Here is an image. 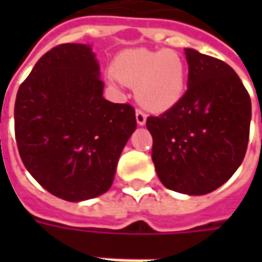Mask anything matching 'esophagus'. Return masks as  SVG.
Instances as JSON below:
<instances>
[{
    "mask_svg": "<svg viewBox=\"0 0 262 262\" xmlns=\"http://www.w3.org/2000/svg\"><path fill=\"white\" fill-rule=\"evenodd\" d=\"M146 119H147V115L144 114L143 111H140V109H136V122L137 125L143 126L144 123H146Z\"/></svg>",
    "mask_w": 262,
    "mask_h": 262,
    "instance_id": "34e87169",
    "label": "esophagus"
}]
</instances>
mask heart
I'll return each mask as SVG.
<instances>
[{
  "label": "heart",
  "mask_w": 262,
  "mask_h": 262,
  "mask_svg": "<svg viewBox=\"0 0 262 262\" xmlns=\"http://www.w3.org/2000/svg\"><path fill=\"white\" fill-rule=\"evenodd\" d=\"M112 71L111 80L136 86L137 101L153 112L171 109L187 91V63L174 50H125L115 59Z\"/></svg>",
  "instance_id": "obj_1"
}]
</instances>
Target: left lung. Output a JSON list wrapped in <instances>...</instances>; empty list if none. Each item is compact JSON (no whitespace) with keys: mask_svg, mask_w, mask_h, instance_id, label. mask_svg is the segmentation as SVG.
<instances>
[{"mask_svg":"<svg viewBox=\"0 0 262 262\" xmlns=\"http://www.w3.org/2000/svg\"><path fill=\"white\" fill-rule=\"evenodd\" d=\"M188 90L160 116H148L151 159L168 189L205 195L217 189L243 163L251 99L225 61L185 49Z\"/></svg>","mask_w":262,"mask_h":262,"instance_id":"left-lung-1","label":"left lung"}]
</instances>
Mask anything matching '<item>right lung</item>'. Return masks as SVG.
Wrapping results in <instances>:
<instances>
[{
    "mask_svg": "<svg viewBox=\"0 0 262 262\" xmlns=\"http://www.w3.org/2000/svg\"><path fill=\"white\" fill-rule=\"evenodd\" d=\"M90 45H59L39 59L15 101V139L26 170L54 196L102 195L136 129L135 109L103 98Z\"/></svg>",
    "mask_w": 262,
    "mask_h": 262,
    "instance_id": "obj_1",
    "label": "right lung"
}]
</instances>
